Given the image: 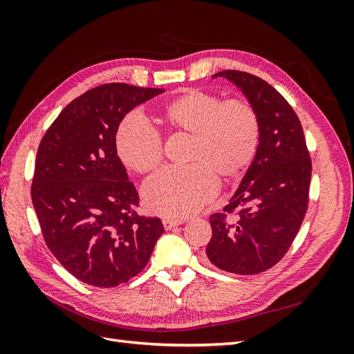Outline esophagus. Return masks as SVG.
<instances>
[{
	"label": "esophagus",
	"instance_id": "1",
	"mask_svg": "<svg viewBox=\"0 0 354 354\" xmlns=\"http://www.w3.org/2000/svg\"><path fill=\"white\" fill-rule=\"evenodd\" d=\"M181 223H183V221H178V220H169V218H164V220H162V224H164V229H165V230L174 229V227L180 226Z\"/></svg>",
	"mask_w": 354,
	"mask_h": 354
}]
</instances>
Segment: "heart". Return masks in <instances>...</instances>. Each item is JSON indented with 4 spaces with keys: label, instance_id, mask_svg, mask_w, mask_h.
Returning <instances> with one entry per match:
<instances>
[{
    "label": "heart",
    "instance_id": "b5f03b06",
    "mask_svg": "<svg viewBox=\"0 0 354 354\" xmlns=\"http://www.w3.org/2000/svg\"><path fill=\"white\" fill-rule=\"evenodd\" d=\"M173 131L194 136L187 168H165L149 178L142 196L146 208L167 218H185L199 211L218 192L224 178L242 176L254 160L261 138V122L248 102L190 90L169 102L162 115ZM116 153L136 173H151L162 160V140L138 115H128L118 127Z\"/></svg>",
    "mask_w": 354,
    "mask_h": 354
}]
</instances>
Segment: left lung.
Segmentation results:
<instances>
[{"label":"left lung","instance_id":"left-lung-1","mask_svg":"<svg viewBox=\"0 0 354 354\" xmlns=\"http://www.w3.org/2000/svg\"><path fill=\"white\" fill-rule=\"evenodd\" d=\"M259 113L260 146L239 187L224 207L209 217L212 238L208 260L221 270L255 274L279 261L295 239L304 220L312 177L301 122L289 103L255 75L223 71ZM239 211L227 221L226 213Z\"/></svg>","mask_w":354,"mask_h":354}]
</instances>
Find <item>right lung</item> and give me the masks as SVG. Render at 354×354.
<instances>
[{
	"instance_id": "right-lung-1",
	"label": "right lung",
	"mask_w": 354,
	"mask_h": 354,
	"mask_svg": "<svg viewBox=\"0 0 354 354\" xmlns=\"http://www.w3.org/2000/svg\"><path fill=\"white\" fill-rule=\"evenodd\" d=\"M112 82L72 100L42 137L32 203L48 250L84 283L112 288L140 273L164 233L138 216V194L116 153L124 116L162 94Z\"/></svg>"
}]
</instances>
